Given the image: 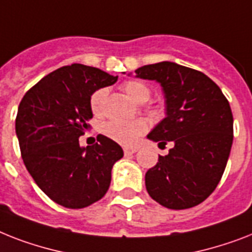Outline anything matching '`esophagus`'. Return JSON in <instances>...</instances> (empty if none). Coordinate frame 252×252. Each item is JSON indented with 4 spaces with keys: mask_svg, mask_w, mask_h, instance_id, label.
I'll use <instances>...</instances> for the list:
<instances>
[{
    "mask_svg": "<svg viewBox=\"0 0 252 252\" xmlns=\"http://www.w3.org/2000/svg\"><path fill=\"white\" fill-rule=\"evenodd\" d=\"M137 150H138L137 147H124V154H134V153H137Z\"/></svg>",
    "mask_w": 252,
    "mask_h": 252,
    "instance_id": "1",
    "label": "esophagus"
}]
</instances>
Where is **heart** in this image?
<instances>
[{
  "mask_svg": "<svg viewBox=\"0 0 252 252\" xmlns=\"http://www.w3.org/2000/svg\"><path fill=\"white\" fill-rule=\"evenodd\" d=\"M123 89L133 101L142 103L150 97V88L146 84L138 80H129L123 84ZM107 91L105 88L97 89L91 97V108L95 115H99L103 110V103ZM147 129V123L145 120H133V122H122V120H111L102 126V132L108 138L116 141L122 145H132L137 138L144 134Z\"/></svg>",
  "mask_w": 252,
  "mask_h": 252,
  "instance_id": "obj_1",
  "label": "heart"
}]
</instances>
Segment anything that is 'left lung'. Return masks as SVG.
I'll list each match as a JSON object with an SVG mask.
<instances>
[{
	"label": "left lung",
	"instance_id": "1",
	"mask_svg": "<svg viewBox=\"0 0 252 252\" xmlns=\"http://www.w3.org/2000/svg\"><path fill=\"white\" fill-rule=\"evenodd\" d=\"M134 72L157 81L164 94L165 118L147 138L173 145L145 175L147 193L171 210L194 207L210 197L226 167L233 144L228 99L204 73L175 62L147 64Z\"/></svg>",
	"mask_w": 252,
	"mask_h": 252
}]
</instances>
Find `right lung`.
Instances as JSON below:
<instances>
[{
  "instance_id": "add662e5",
  "label": "right lung",
  "mask_w": 252,
  "mask_h": 252,
  "mask_svg": "<svg viewBox=\"0 0 252 252\" xmlns=\"http://www.w3.org/2000/svg\"><path fill=\"white\" fill-rule=\"evenodd\" d=\"M116 81L102 69L73 63L42 77L18 107L15 132L27 171L63 207L84 208L101 199L112 165L124 155L120 145L102 134L93 146L79 144L93 118L92 94Z\"/></svg>"
}]
</instances>
